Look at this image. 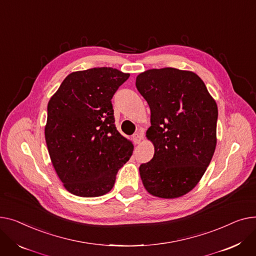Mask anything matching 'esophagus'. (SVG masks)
Returning <instances> with one entry per match:
<instances>
[{"label": "esophagus", "instance_id": "obj_1", "mask_svg": "<svg viewBox=\"0 0 256 256\" xmlns=\"http://www.w3.org/2000/svg\"><path fill=\"white\" fill-rule=\"evenodd\" d=\"M142 138H144V133L140 132V131L136 132L133 135V142L135 144H140L142 140Z\"/></svg>", "mask_w": 256, "mask_h": 256}]
</instances>
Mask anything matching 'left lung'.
<instances>
[{"label": "left lung", "instance_id": "8db88e82", "mask_svg": "<svg viewBox=\"0 0 256 256\" xmlns=\"http://www.w3.org/2000/svg\"><path fill=\"white\" fill-rule=\"evenodd\" d=\"M135 86L151 110L146 138L155 148L140 166L142 184L154 196H182L198 185L214 155L217 104L191 71L146 70Z\"/></svg>", "mask_w": 256, "mask_h": 256}]
</instances>
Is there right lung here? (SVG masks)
Segmentation results:
<instances>
[{
  "label": "right lung",
  "mask_w": 256,
  "mask_h": 256,
  "mask_svg": "<svg viewBox=\"0 0 256 256\" xmlns=\"http://www.w3.org/2000/svg\"><path fill=\"white\" fill-rule=\"evenodd\" d=\"M130 76L110 67L72 72L48 105L45 140L64 187L82 198L110 192L133 144L114 125L112 99Z\"/></svg>",
  "instance_id": "add662e5"
}]
</instances>
